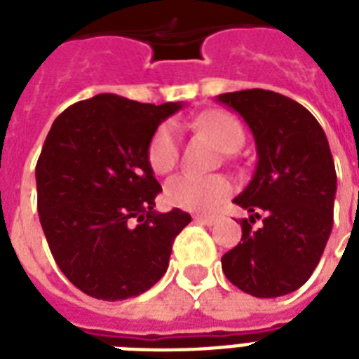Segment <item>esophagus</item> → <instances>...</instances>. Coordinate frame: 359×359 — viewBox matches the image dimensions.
<instances>
[{
	"label": "esophagus",
	"mask_w": 359,
	"mask_h": 359,
	"mask_svg": "<svg viewBox=\"0 0 359 359\" xmlns=\"http://www.w3.org/2000/svg\"><path fill=\"white\" fill-rule=\"evenodd\" d=\"M194 219H196L197 224H203V225H214L216 222H218L216 216H203V214H197Z\"/></svg>",
	"instance_id": "obj_1"
}]
</instances>
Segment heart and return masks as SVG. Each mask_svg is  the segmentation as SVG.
Returning a JSON list of instances; mask_svg holds the SVG:
<instances>
[{"mask_svg":"<svg viewBox=\"0 0 359 359\" xmlns=\"http://www.w3.org/2000/svg\"><path fill=\"white\" fill-rule=\"evenodd\" d=\"M197 126L207 132L225 152L238 151L244 143L242 124L225 111H208L197 119ZM179 160V132L171 123L156 130L149 145V162L156 173H168ZM233 184L224 175L180 173L165 184V199L173 207L190 212H212L231 196Z\"/></svg>","mask_w":359,"mask_h":359,"instance_id":"1","label":"heart"}]
</instances>
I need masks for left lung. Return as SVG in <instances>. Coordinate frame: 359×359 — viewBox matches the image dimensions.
Instances as JSON below:
<instances>
[{
    "label": "left lung",
    "instance_id": "obj_1",
    "mask_svg": "<svg viewBox=\"0 0 359 359\" xmlns=\"http://www.w3.org/2000/svg\"><path fill=\"white\" fill-rule=\"evenodd\" d=\"M216 100L236 111L255 140V173L235 203L252 223L265 214L257 231L240 222L242 238L222 257L224 273L257 298L289 294L311 278L334 225L337 175L326 134L302 104L279 93L245 89Z\"/></svg>",
    "mask_w": 359,
    "mask_h": 359
}]
</instances>
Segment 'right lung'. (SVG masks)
Returning <instances> with one entry per match:
<instances>
[{"mask_svg": "<svg viewBox=\"0 0 359 359\" xmlns=\"http://www.w3.org/2000/svg\"><path fill=\"white\" fill-rule=\"evenodd\" d=\"M180 102L141 104L104 93L72 104L36 162V208L53 259L98 300H126L160 281L188 212L154 210L162 186L149 145Z\"/></svg>", "mask_w": 359, "mask_h": 359, "instance_id": "1", "label": "right lung"}]
</instances>
